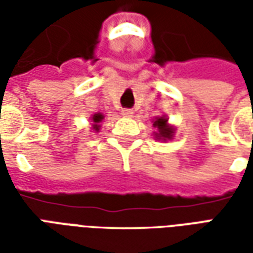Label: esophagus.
I'll list each match as a JSON object with an SVG mask.
<instances>
[{"instance_id": "34e87169", "label": "esophagus", "mask_w": 253, "mask_h": 253, "mask_svg": "<svg viewBox=\"0 0 253 253\" xmlns=\"http://www.w3.org/2000/svg\"><path fill=\"white\" fill-rule=\"evenodd\" d=\"M122 115L130 118V116H132V110H122Z\"/></svg>"}]
</instances>
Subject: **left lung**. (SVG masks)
<instances>
[{"instance_id":"obj_1","label":"left lung","mask_w":253,"mask_h":253,"mask_svg":"<svg viewBox=\"0 0 253 253\" xmlns=\"http://www.w3.org/2000/svg\"><path fill=\"white\" fill-rule=\"evenodd\" d=\"M154 127H157L159 132H156V138L157 139H163V141H167V139H172L173 137V127L168 125V119L167 118H157L153 123Z\"/></svg>"}]
</instances>
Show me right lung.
<instances>
[{
  "label": "right lung",
  "instance_id": "add662e5",
  "mask_svg": "<svg viewBox=\"0 0 253 253\" xmlns=\"http://www.w3.org/2000/svg\"><path fill=\"white\" fill-rule=\"evenodd\" d=\"M104 119V115L103 114H100V112H97V114H94L93 116H92V122H93V130L94 131H99L100 130V122Z\"/></svg>",
  "mask_w": 253,
  "mask_h": 253
}]
</instances>
